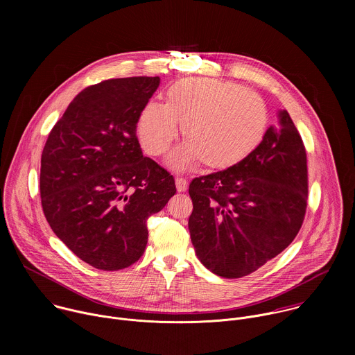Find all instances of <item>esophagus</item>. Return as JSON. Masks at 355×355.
Masks as SVG:
<instances>
[{
    "label": "esophagus",
    "instance_id": "esophagus-1",
    "mask_svg": "<svg viewBox=\"0 0 355 355\" xmlns=\"http://www.w3.org/2000/svg\"><path fill=\"white\" fill-rule=\"evenodd\" d=\"M175 185H177V191L178 192H184L188 188V181L185 178H182V177H177L175 178Z\"/></svg>",
    "mask_w": 355,
    "mask_h": 355
}]
</instances>
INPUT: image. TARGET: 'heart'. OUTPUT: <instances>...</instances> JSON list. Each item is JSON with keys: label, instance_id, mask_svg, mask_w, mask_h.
Listing matches in <instances>:
<instances>
[{"label": "heart", "instance_id": "heart-1", "mask_svg": "<svg viewBox=\"0 0 355 355\" xmlns=\"http://www.w3.org/2000/svg\"><path fill=\"white\" fill-rule=\"evenodd\" d=\"M270 123L264 98L243 85L204 77L175 81L166 103H147L136 122V135L148 156H160L178 136L185 140L168 164L184 170L199 160L209 170L230 168L261 144Z\"/></svg>", "mask_w": 355, "mask_h": 355}]
</instances>
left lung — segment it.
<instances>
[{
    "label": "left lung",
    "instance_id": "left-lung-1",
    "mask_svg": "<svg viewBox=\"0 0 355 355\" xmlns=\"http://www.w3.org/2000/svg\"><path fill=\"white\" fill-rule=\"evenodd\" d=\"M306 150L279 111L254 153L189 184L191 241L200 263L241 278L277 257L297 234L308 207Z\"/></svg>",
    "mask_w": 355,
    "mask_h": 355
}]
</instances>
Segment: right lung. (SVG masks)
Returning <instances> with one entry per match:
<instances>
[{
	"mask_svg": "<svg viewBox=\"0 0 355 355\" xmlns=\"http://www.w3.org/2000/svg\"><path fill=\"white\" fill-rule=\"evenodd\" d=\"M159 77L111 78L84 88L50 130L40 159L42 208L55 234L94 268L118 271L147 244V219L177 192L136 136Z\"/></svg>",
	"mask_w": 355,
	"mask_h": 355,
	"instance_id": "add662e5",
	"label": "right lung"
}]
</instances>
